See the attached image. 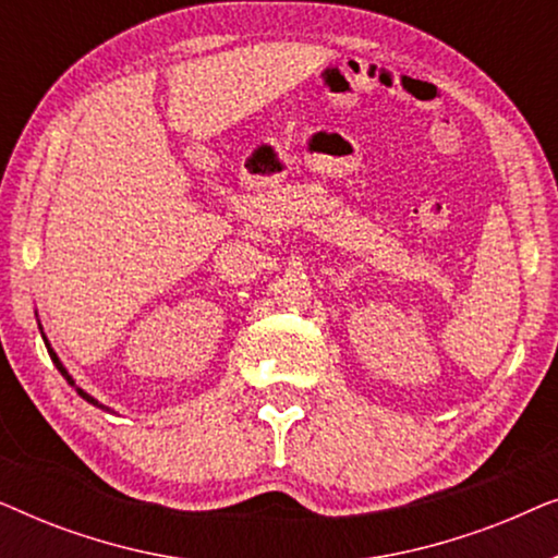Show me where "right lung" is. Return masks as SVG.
Listing matches in <instances>:
<instances>
[{
    "label": "right lung",
    "instance_id": "1",
    "mask_svg": "<svg viewBox=\"0 0 558 558\" xmlns=\"http://www.w3.org/2000/svg\"><path fill=\"white\" fill-rule=\"evenodd\" d=\"M45 345H48V342H45ZM48 353H50V357H52V363H56V368H58L60 373H63V378L68 380V384H71V386H75V384H73V378H71V376H68V371L63 368V363H60V361H58V355H56V353H52V348H50V345H48ZM75 391H78V393L83 396V399H86L88 403H94V407H101V403H98V401L94 399V396H88L86 391H83V388H78V386H75ZM101 409H104V407H101Z\"/></svg>",
    "mask_w": 558,
    "mask_h": 558
}]
</instances>
